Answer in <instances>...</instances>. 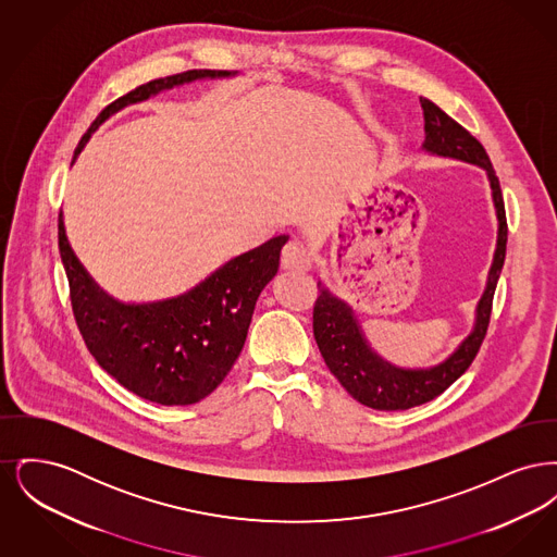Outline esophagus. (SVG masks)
Returning a JSON list of instances; mask_svg holds the SVG:
<instances>
[{"label": "esophagus", "mask_w": 557, "mask_h": 557, "mask_svg": "<svg viewBox=\"0 0 557 557\" xmlns=\"http://www.w3.org/2000/svg\"><path fill=\"white\" fill-rule=\"evenodd\" d=\"M311 265H313V257L302 242L292 239L284 246V250H282V267L284 269L307 271V269H311Z\"/></svg>", "instance_id": "1"}]
</instances>
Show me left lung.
I'll return each instance as SVG.
<instances>
[{
  "mask_svg": "<svg viewBox=\"0 0 557 557\" xmlns=\"http://www.w3.org/2000/svg\"><path fill=\"white\" fill-rule=\"evenodd\" d=\"M420 104L424 110L425 139L422 148L425 152L445 159L463 160L486 171L499 221L497 248L488 271L486 288L478 302L474 330L443 363L425 370L397 368L384 361L377 352H373L352 309L319 282L318 300L313 307V336L319 352L327 370L332 371L345 386L346 393L357 398L361 405H368L377 411H398L424 405L428 400L443 395L450 384L472 366L488 330L493 296L505 261L507 221L504 196L499 177L495 175L486 150L472 133L466 132L434 102H430L428 98H420Z\"/></svg>",
  "mask_w": 557,
  "mask_h": 557,
  "instance_id": "1",
  "label": "left lung"
}]
</instances>
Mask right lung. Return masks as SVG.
Returning a JSON list of instances; mask_svg holds the SVG:
<instances>
[{
  "instance_id": "add662e5",
  "label": "right lung",
  "mask_w": 557,
  "mask_h": 557,
  "mask_svg": "<svg viewBox=\"0 0 557 557\" xmlns=\"http://www.w3.org/2000/svg\"><path fill=\"white\" fill-rule=\"evenodd\" d=\"M232 75L236 73L200 69L135 87L98 114L81 137L75 159L114 112L175 85ZM286 242L288 236H275L239 255L186 294L133 305L108 296L89 277L69 244L62 212L58 219L60 259L85 345L121 386L159 405L198 403L225 380L246 341L257 298L280 269Z\"/></svg>"
}]
</instances>
